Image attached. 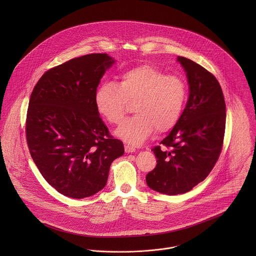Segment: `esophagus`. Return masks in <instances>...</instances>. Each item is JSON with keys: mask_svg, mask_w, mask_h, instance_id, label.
I'll return each instance as SVG.
<instances>
[{"mask_svg": "<svg viewBox=\"0 0 256 256\" xmlns=\"http://www.w3.org/2000/svg\"><path fill=\"white\" fill-rule=\"evenodd\" d=\"M124 148H125V152H133L136 150L135 146H133L132 145H129V144H126V145L124 146Z\"/></svg>", "mask_w": 256, "mask_h": 256, "instance_id": "obj_1", "label": "esophagus"}]
</instances>
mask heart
<instances>
[{"mask_svg":"<svg viewBox=\"0 0 256 256\" xmlns=\"http://www.w3.org/2000/svg\"><path fill=\"white\" fill-rule=\"evenodd\" d=\"M187 98L182 76L166 74L152 65H142L119 76L117 84L106 82L96 92L100 113L113 125H119L133 104L134 116L126 120L117 134L131 144H140L156 129L170 130L180 120Z\"/></svg>","mask_w":256,"mask_h":256,"instance_id":"obj_1","label":"heart"}]
</instances>
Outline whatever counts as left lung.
Instances as JSON below:
<instances>
[{
	"mask_svg": "<svg viewBox=\"0 0 256 256\" xmlns=\"http://www.w3.org/2000/svg\"><path fill=\"white\" fill-rule=\"evenodd\" d=\"M189 84V98L170 133L152 150L156 168L148 186L168 195L188 192L203 182L219 158L226 128V102L216 76L199 64L178 57Z\"/></svg>",
	"mask_w": 256,
	"mask_h": 256,
	"instance_id": "1",
	"label": "left lung"
}]
</instances>
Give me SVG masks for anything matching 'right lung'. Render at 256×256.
I'll return each instance as SVG.
<instances>
[{
	"label": "right lung",
	"instance_id": "add662e5",
	"mask_svg": "<svg viewBox=\"0 0 256 256\" xmlns=\"http://www.w3.org/2000/svg\"><path fill=\"white\" fill-rule=\"evenodd\" d=\"M114 60L88 54L49 69L28 104L26 136L42 176L61 194L84 198L108 182L112 162L124 154L96 106L98 86Z\"/></svg>",
	"mask_w": 256,
	"mask_h": 256
}]
</instances>
